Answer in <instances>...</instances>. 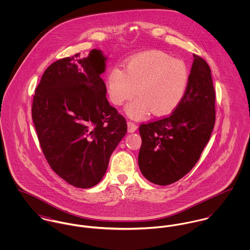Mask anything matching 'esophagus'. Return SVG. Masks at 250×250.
Masks as SVG:
<instances>
[{"label": "esophagus", "mask_w": 250, "mask_h": 250, "mask_svg": "<svg viewBox=\"0 0 250 250\" xmlns=\"http://www.w3.org/2000/svg\"><path fill=\"white\" fill-rule=\"evenodd\" d=\"M127 125H128V131H129L130 133L135 132V131L137 130V128H138V126H137L133 121H130V120L127 122Z\"/></svg>", "instance_id": "1"}]
</instances>
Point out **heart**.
<instances>
[{
  "mask_svg": "<svg viewBox=\"0 0 250 250\" xmlns=\"http://www.w3.org/2000/svg\"><path fill=\"white\" fill-rule=\"evenodd\" d=\"M189 74L186 63L158 50H151L130 58L124 70L115 66L107 74L106 85L110 101L121 106L136 93L139 96L126 107L135 118L167 115L183 101Z\"/></svg>",
  "mask_w": 250,
  "mask_h": 250,
  "instance_id": "obj_1",
  "label": "heart"
}]
</instances>
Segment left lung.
Segmentation results:
<instances>
[{"label": "left lung", "instance_id": "left-lung-1", "mask_svg": "<svg viewBox=\"0 0 250 250\" xmlns=\"http://www.w3.org/2000/svg\"><path fill=\"white\" fill-rule=\"evenodd\" d=\"M185 97L170 115L140 126L139 166L143 176L170 185L188 173L209 142L215 121V93L208 63L193 54Z\"/></svg>", "mask_w": 250, "mask_h": 250}]
</instances>
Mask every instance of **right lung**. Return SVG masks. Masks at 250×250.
Here are the masks:
<instances>
[{
    "instance_id": "add662e5",
    "label": "right lung",
    "mask_w": 250,
    "mask_h": 250,
    "mask_svg": "<svg viewBox=\"0 0 250 250\" xmlns=\"http://www.w3.org/2000/svg\"><path fill=\"white\" fill-rule=\"evenodd\" d=\"M106 58L93 49L53 62L36 88L32 117L51 168L74 187L88 188L106 173L127 133L126 119L107 100L101 78Z\"/></svg>"
}]
</instances>
